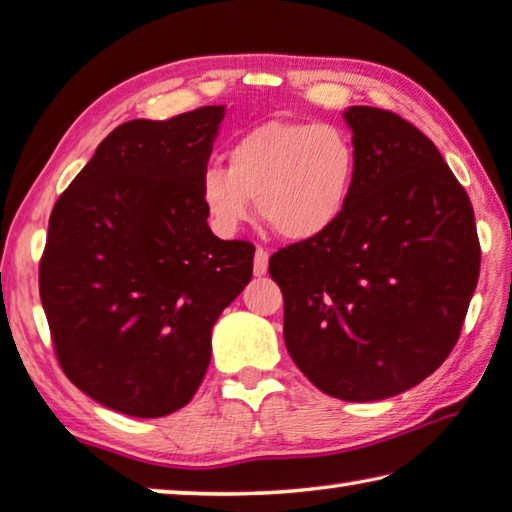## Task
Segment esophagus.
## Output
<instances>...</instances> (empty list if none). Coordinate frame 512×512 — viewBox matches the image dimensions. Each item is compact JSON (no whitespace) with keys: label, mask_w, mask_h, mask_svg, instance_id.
<instances>
[{"label":"esophagus","mask_w":512,"mask_h":512,"mask_svg":"<svg viewBox=\"0 0 512 512\" xmlns=\"http://www.w3.org/2000/svg\"><path fill=\"white\" fill-rule=\"evenodd\" d=\"M253 271H255L257 278H262V275H266V271H269V250H264V248H257L255 250Z\"/></svg>","instance_id":"34e87169"}]
</instances>
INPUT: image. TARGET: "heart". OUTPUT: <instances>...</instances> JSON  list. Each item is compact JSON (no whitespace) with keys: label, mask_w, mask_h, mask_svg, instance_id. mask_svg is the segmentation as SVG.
Wrapping results in <instances>:
<instances>
[{"label":"heart","mask_w":512,"mask_h":512,"mask_svg":"<svg viewBox=\"0 0 512 512\" xmlns=\"http://www.w3.org/2000/svg\"><path fill=\"white\" fill-rule=\"evenodd\" d=\"M358 182V150L330 123L269 120L227 150V168H202L198 196L218 234H234L257 214L280 239L303 243L342 221Z\"/></svg>","instance_id":"1"}]
</instances>
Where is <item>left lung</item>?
<instances>
[{"instance_id":"8db88e82","label":"left lung","mask_w":512,"mask_h":512,"mask_svg":"<svg viewBox=\"0 0 512 512\" xmlns=\"http://www.w3.org/2000/svg\"><path fill=\"white\" fill-rule=\"evenodd\" d=\"M358 182L328 234L271 257L285 344L342 401L419 385L456 346L481 269L474 209L440 150L392 111L348 107Z\"/></svg>"}]
</instances>
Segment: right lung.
I'll list each match as a JSON object with an SVG mask.
<instances>
[{
  "label": "right lung",
  "mask_w": 512,
  "mask_h": 512,
  "mask_svg": "<svg viewBox=\"0 0 512 512\" xmlns=\"http://www.w3.org/2000/svg\"><path fill=\"white\" fill-rule=\"evenodd\" d=\"M225 107L129 120L56 200L40 300L81 392L129 417L184 408L212 328L253 278L255 248L209 230L198 196Z\"/></svg>",
  "instance_id": "right-lung-1"
}]
</instances>
